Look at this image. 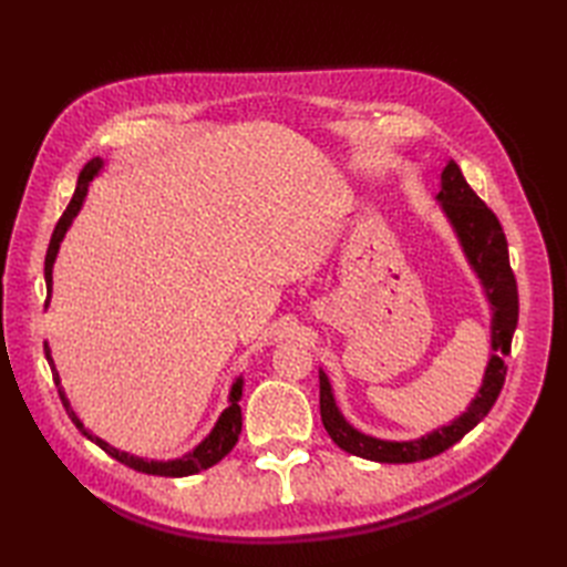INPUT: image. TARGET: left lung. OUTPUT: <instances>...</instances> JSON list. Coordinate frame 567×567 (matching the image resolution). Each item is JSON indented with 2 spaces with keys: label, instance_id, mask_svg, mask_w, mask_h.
<instances>
[{
  "label": "left lung",
  "instance_id": "1",
  "mask_svg": "<svg viewBox=\"0 0 567 567\" xmlns=\"http://www.w3.org/2000/svg\"><path fill=\"white\" fill-rule=\"evenodd\" d=\"M442 213L447 215L458 244L466 252V260L483 284L485 298L492 305V357L487 362L483 385L475 400L450 425L427 433L419 440L392 442L359 433L352 427L333 400V390L326 373L319 371V409L326 433L348 454L379 463H414L442 454L456 444L463 435L483 421L504 388L506 364L504 357L511 352L513 331L518 326V286L508 265V244L499 219L477 198V194L463 179L454 161L442 169V188L437 194Z\"/></svg>",
  "mask_w": 567,
  "mask_h": 567
}]
</instances>
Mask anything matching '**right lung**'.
I'll return each instance as SVG.
<instances>
[{"label":"right lung","instance_id":"right-lung-1","mask_svg":"<svg viewBox=\"0 0 567 567\" xmlns=\"http://www.w3.org/2000/svg\"><path fill=\"white\" fill-rule=\"evenodd\" d=\"M104 167V161L101 158H92L87 165L82 167V173L78 177V186H75V194L71 198V203H68L65 213L61 215V219L56 221V229L54 234H51V241H49V248H47V257H44V281H47V298L51 296V269H54V260H56V252H59V246L63 241V236L68 231V227L73 225L75 215L80 213L82 203H84V196H87V188H90V182L99 175V169ZM49 302V300H47ZM44 354H47V362L51 367V373H54V383L59 388V398L68 411V416H71V421L75 423L78 431L92 440L94 444H99L101 450H104L109 456H113L115 461L125 463V466L140 471V473H148V475H161V477H184V475H194V473H200L205 468L215 466L217 461L225 458L231 450L234 444L238 442V435H241V425H244V419H241V406H238V400H241L244 394V379H236L234 385H231V392H229V406L221 411V416L217 419L215 427L210 431V435L205 437L198 447L194 452L184 454L182 458H173V461H148V458H142V456H134V454H127V452H120L115 447H111L109 442H104L101 437L92 435L87 427H84V423L78 419V414L73 411L71 402H68L65 392L61 388V379H59V371L54 367V359H51V350L44 342Z\"/></svg>","mask_w":567,"mask_h":567}]
</instances>
